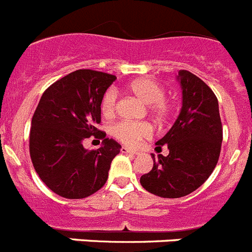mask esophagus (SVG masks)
Masks as SVG:
<instances>
[{"instance_id":"34e87169","label":"esophagus","mask_w":252,"mask_h":252,"mask_svg":"<svg viewBox=\"0 0 252 252\" xmlns=\"http://www.w3.org/2000/svg\"><path fill=\"white\" fill-rule=\"evenodd\" d=\"M121 153L122 154H131V155H136L137 154V151L136 150H131V149H128V148H121Z\"/></svg>"}]
</instances>
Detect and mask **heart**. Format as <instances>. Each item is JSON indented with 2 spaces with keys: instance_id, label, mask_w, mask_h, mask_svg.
<instances>
[{
  "instance_id": "b5f03b06",
  "label": "heart",
  "mask_w": 252,
  "mask_h": 252,
  "mask_svg": "<svg viewBox=\"0 0 252 252\" xmlns=\"http://www.w3.org/2000/svg\"><path fill=\"white\" fill-rule=\"evenodd\" d=\"M127 91L146 104V111L155 124L162 125L170 117L173 106L165 98L164 87L151 78H139L127 84ZM117 94L113 90H108L101 99V111L103 116L111 117L116 112ZM112 136L127 146H135L140 140L150 136V127L142 122L122 121L113 125L111 128Z\"/></svg>"
}]
</instances>
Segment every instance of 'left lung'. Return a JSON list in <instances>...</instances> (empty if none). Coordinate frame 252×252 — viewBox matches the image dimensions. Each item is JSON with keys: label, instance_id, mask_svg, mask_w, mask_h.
I'll return each instance as SVG.
<instances>
[{"label": "left lung", "instance_id": "obj_1", "mask_svg": "<svg viewBox=\"0 0 252 252\" xmlns=\"http://www.w3.org/2000/svg\"><path fill=\"white\" fill-rule=\"evenodd\" d=\"M182 108L165 136L155 142L157 153L166 145L169 155L154 160L153 169L140 178L148 192L162 198H180L198 189L212 174L221 153L222 124L212 90L193 73L180 70Z\"/></svg>", "mask_w": 252, "mask_h": 252}]
</instances>
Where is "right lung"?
I'll return each mask as SVG.
<instances>
[{"label": "right lung", "instance_id": "obj_1", "mask_svg": "<svg viewBox=\"0 0 252 252\" xmlns=\"http://www.w3.org/2000/svg\"><path fill=\"white\" fill-rule=\"evenodd\" d=\"M115 81L108 73L79 69L51 84L40 98L31 120V161L60 197H90L107 182L121 145L95 126L101 122L102 97ZM92 134L104 141L97 151H87L83 140Z\"/></svg>", "mask_w": 252, "mask_h": 252}]
</instances>
